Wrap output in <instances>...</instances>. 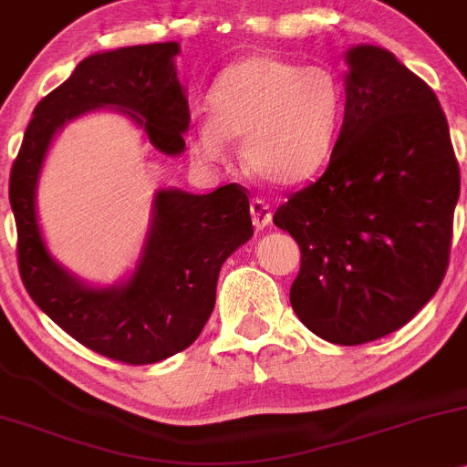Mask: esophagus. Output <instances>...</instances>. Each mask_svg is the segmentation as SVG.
<instances>
[{
  "label": "esophagus",
  "instance_id": "esophagus-1",
  "mask_svg": "<svg viewBox=\"0 0 467 467\" xmlns=\"http://www.w3.org/2000/svg\"><path fill=\"white\" fill-rule=\"evenodd\" d=\"M249 212H252L254 227L258 229V232L272 223V209H269V204L265 202L263 198H254L252 204H249Z\"/></svg>",
  "mask_w": 467,
  "mask_h": 467
}]
</instances>
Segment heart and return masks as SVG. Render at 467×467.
<instances>
[{"instance_id": "1", "label": "heart", "mask_w": 467, "mask_h": 467, "mask_svg": "<svg viewBox=\"0 0 467 467\" xmlns=\"http://www.w3.org/2000/svg\"><path fill=\"white\" fill-rule=\"evenodd\" d=\"M345 118L343 79L332 68L298 67L274 53H254L224 68L209 93V119L192 133L200 162L220 164L227 140H243V160L280 187L323 171Z\"/></svg>"}]
</instances>
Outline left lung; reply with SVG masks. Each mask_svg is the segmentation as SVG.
<instances>
[{
	"mask_svg": "<svg viewBox=\"0 0 467 467\" xmlns=\"http://www.w3.org/2000/svg\"><path fill=\"white\" fill-rule=\"evenodd\" d=\"M327 169L274 213L300 247L289 300L316 336L363 345L419 314L448 272L461 173L432 88L379 47L348 53Z\"/></svg>",
	"mask_w": 467,
	"mask_h": 467,
	"instance_id": "1",
	"label": "left lung"
}]
</instances>
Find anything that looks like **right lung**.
I'll return each instance as SVG.
<instances>
[{
  "instance_id": "add662e5",
  "label": "right lung",
  "mask_w": 467,
  "mask_h": 467,
  "mask_svg": "<svg viewBox=\"0 0 467 467\" xmlns=\"http://www.w3.org/2000/svg\"><path fill=\"white\" fill-rule=\"evenodd\" d=\"M178 44L95 53L35 107L11 169L8 198L17 224V263L26 292L84 348L127 365L182 352L213 312L224 260L252 238L247 189L224 184L207 195L158 192L147 247L129 283L93 289L48 254L35 213V184L55 131L99 107L129 113L158 151L178 155L189 102L175 75Z\"/></svg>"
}]
</instances>
